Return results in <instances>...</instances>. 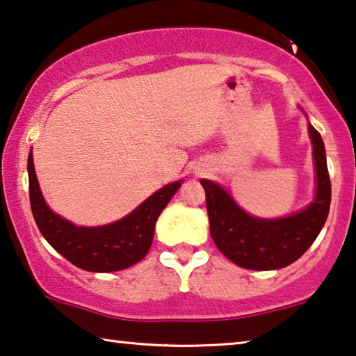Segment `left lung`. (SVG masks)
<instances>
[{"mask_svg":"<svg viewBox=\"0 0 356 356\" xmlns=\"http://www.w3.org/2000/svg\"><path fill=\"white\" fill-rule=\"evenodd\" d=\"M316 171L315 200L304 211L281 219L246 214L235 200L212 180L203 179L209 232L219 251L248 270H277L296 262L316 240L327 219L331 180L323 139L309 124Z\"/></svg>","mask_w":356,"mask_h":356,"instance_id":"obj_1","label":"left lung"}]
</instances>
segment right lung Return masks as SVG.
<instances>
[{
  "label": "right lung",
  "instance_id": "add662e5",
  "mask_svg": "<svg viewBox=\"0 0 356 356\" xmlns=\"http://www.w3.org/2000/svg\"><path fill=\"white\" fill-rule=\"evenodd\" d=\"M30 206L41 235L57 252L88 272H116L137 264L152 246L158 216L182 185H164L144 203L113 224L76 227L47 208L35 174L33 155H29Z\"/></svg>",
  "mask_w": 356,
  "mask_h": 356
}]
</instances>
